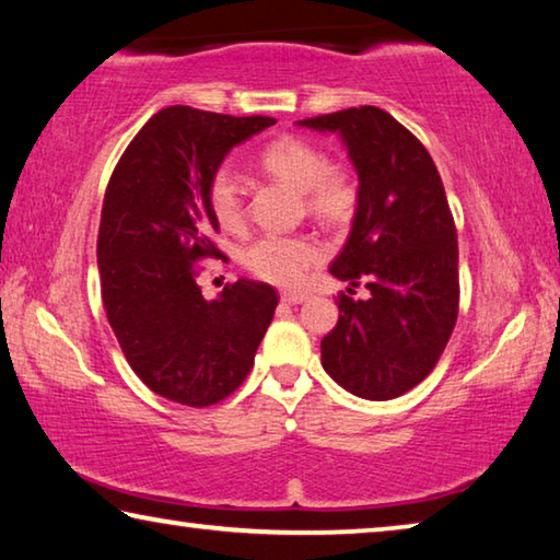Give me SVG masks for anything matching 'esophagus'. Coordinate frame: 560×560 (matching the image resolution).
<instances>
[{
	"label": "esophagus",
	"instance_id": "1",
	"mask_svg": "<svg viewBox=\"0 0 560 560\" xmlns=\"http://www.w3.org/2000/svg\"><path fill=\"white\" fill-rule=\"evenodd\" d=\"M308 296L303 291H281V301L283 303H301V301H306Z\"/></svg>",
	"mask_w": 560,
	"mask_h": 560
}]
</instances>
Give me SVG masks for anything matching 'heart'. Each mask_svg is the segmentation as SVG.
I'll use <instances>...</instances> for the list:
<instances>
[{
  "mask_svg": "<svg viewBox=\"0 0 560 560\" xmlns=\"http://www.w3.org/2000/svg\"><path fill=\"white\" fill-rule=\"evenodd\" d=\"M261 173L301 189L306 210L318 220L340 224L355 214L360 185L350 165L328 163L316 143L296 136H281L264 145L257 155ZM207 205L217 224L240 232L246 222L244 192L230 165H220L207 183ZM324 257V249L306 234H267L242 252L244 269L277 287H296L308 269Z\"/></svg>",
  "mask_w": 560,
  "mask_h": 560,
  "instance_id": "b5f03b06",
  "label": "heart"
}]
</instances>
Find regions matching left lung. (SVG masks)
<instances>
[{
  "instance_id": "left-lung-1",
  "label": "left lung",
  "mask_w": 560,
  "mask_h": 560,
  "mask_svg": "<svg viewBox=\"0 0 560 560\" xmlns=\"http://www.w3.org/2000/svg\"><path fill=\"white\" fill-rule=\"evenodd\" d=\"M343 136L360 202L330 273L371 299L338 293V324L320 340V363L348 393L393 400L428 377L459 314L457 226L428 148L375 106L303 118Z\"/></svg>"
}]
</instances>
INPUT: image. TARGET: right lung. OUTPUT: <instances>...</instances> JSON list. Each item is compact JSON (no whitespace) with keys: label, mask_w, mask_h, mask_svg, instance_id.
<instances>
[{"label":"right lung","mask_w":560,"mask_h":560,"mask_svg":"<svg viewBox=\"0 0 560 560\" xmlns=\"http://www.w3.org/2000/svg\"><path fill=\"white\" fill-rule=\"evenodd\" d=\"M269 116L189 106L158 110L108 179L98 226L101 299L122 355L150 390L187 407L230 397L279 306L264 281L226 283L207 301L200 261L220 257L207 183L224 155L269 128Z\"/></svg>","instance_id":"1"}]
</instances>
